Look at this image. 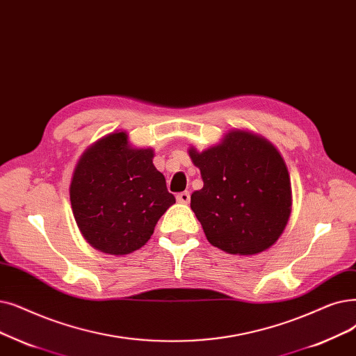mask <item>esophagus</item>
Segmentation results:
<instances>
[{
	"label": "esophagus",
	"instance_id": "1",
	"mask_svg": "<svg viewBox=\"0 0 356 356\" xmlns=\"http://www.w3.org/2000/svg\"><path fill=\"white\" fill-rule=\"evenodd\" d=\"M176 199H177V202H179V204H189V200H191V193H189L188 191H186V192H180V193H177Z\"/></svg>",
	"mask_w": 356,
	"mask_h": 356
}]
</instances>
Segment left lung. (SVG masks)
I'll return each mask as SVG.
<instances>
[{"mask_svg": "<svg viewBox=\"0 0 356 356\" xmlns=\"http://www.w3.org/2000/svg\"><path fill=\"white\" fill-rule=\"evenodd\" d=\"M189 156L204 188L191 208L208 241L240 256L265 252L281 237L291 215V180L277 151L264 136L229 131L218 145Z\"/></svg>", "mask_w": 356, "mask_h": 356, "instance_id": "left-lung-1", "label": "left lung"}]
</instances>
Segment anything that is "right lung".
I'll return each instance as SVG.
<instances>
[{"label": "right lung", "mask_w": 356, "mask_h": 356, "mask_svg": "<svg viewBox=\"0 0 356 356\" xmlns=\"http://www.w3.org/2000/svg\"><path fill=\"white\" fill-rule=\"evenodd\" d=\"M151 148H132L127 132L88 147L76 164L70 199L84 238L107 254H129L149 240L176 199L152 164Z\"/></svg>", "instance_id": "obj_1"}]
</instances>
